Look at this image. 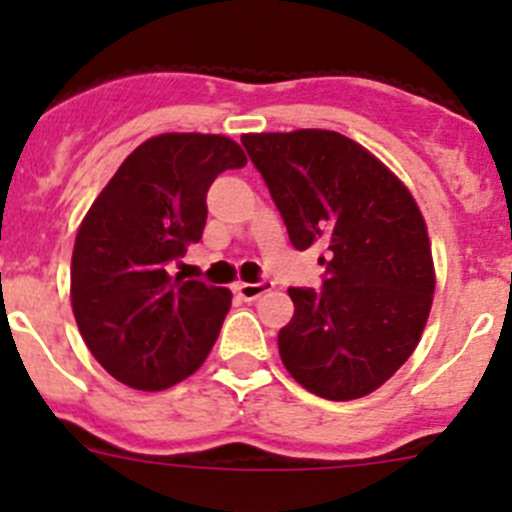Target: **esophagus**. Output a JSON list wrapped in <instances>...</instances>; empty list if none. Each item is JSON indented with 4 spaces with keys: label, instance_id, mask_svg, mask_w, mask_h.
<instances>
[{
    "label": "esophagus",
    "instance_id": "1",
    "mask_svg": "<svg viewBox=\"0 0 512 512\" xmlns=\"http://www.w3.org/2000/svg\"><path fill=\"white\" fill-rule=\"evenodd\" d=\"M270 288H273L270 280H257V283H237L234 285V293H237L239 298H245V301H255V298H260L262 293H267Z\"/></svg>",
    "mask_w": 512,
    "mask_h": 512
}]
</instances>
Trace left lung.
<instances>
[{
	"instance_id": "1",
	"label": "left lung",
	"mask_w": 512,
	"mask_h": 512,
	"mask_svg": "<svg viewBox=\"0 0 512 512\" xmlns=\"http://www.w3.org/2000/svg\"><path fill=\"white\" fill-rule=\"evenodd\" d=\"M290 245L321 247V290L288 288L278 334L285 370L326 400L377 390L416 349L434 301L426 224L375 155L329 130L242 137Z\"/></svg>"
}]
</instances>
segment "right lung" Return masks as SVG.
Here are the masks:
<instances>
[{"instance_id":"1","label":"right lung","mask_w":512,"mask_h":512,"mask_svg":"<svg viewBox=\"0 0 512 512\" xmlns=\"http://www.w3.org/2000/svg\"><path fill=\"white\" fill-rule=\"evenodd\" d=\"M222 135H158L127 155L76 234L73 316L104 370L135 390H165L204 365L232 293L173 278L168 265L199 242L206 193L245 168Z\"/></svg>"}]
</instances>
